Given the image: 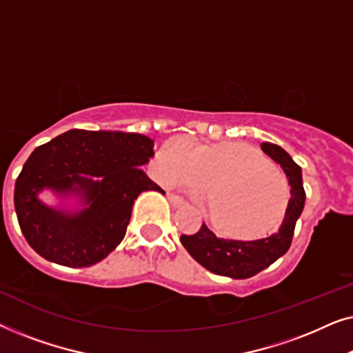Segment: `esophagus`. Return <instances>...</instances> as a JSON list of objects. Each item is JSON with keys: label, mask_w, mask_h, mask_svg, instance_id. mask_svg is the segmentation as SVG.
Returning a JSON list of instances; mask_svg holds the SVG:
<instances>
[{"label": "esophagus", "mask_w": 353, "mask_h": 353, "mask_svg": "<svg viewBox=\"0 0 353 353\" xmlns=\"http://www.w3.org/2000/svg\"><path fill=\"white\" fill-rule=\"evenodd\" d=\"M167 197H168V201H170V204L173 207H183V205H185V201H183L180 196L173 194V192H168Z\"/></svg>", "instance_id": "34e87169"}]
</instances>
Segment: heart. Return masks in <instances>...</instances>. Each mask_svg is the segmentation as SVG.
Segmentation results:
<instances>
[{"label": "heart", "instance_id": "1", "mask_svg": "<svg viewBox=\"0 0 353 353\" xmlns=\"http://www.w3.org/2000/svg\"><path fill=\"white\" fill-rule=\"evenodd\" d=\"M163 181L204 188V209L220 233L257 238L283 219L289 188L283 173L248 144H205L178 139L159 159Z\"/></svg>", "mask_w": 353, "mask_h": 353}]
</instances>
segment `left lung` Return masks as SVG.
I'll list each match as a JSON object with an SVG mask.
<instances>
[{
  "mask_svg": "<svg viewBox=\"0 0 353 353\" xmlns=\"http://www.w3.org/2000/svg\"><path fill=\"white\" fill-rule=\"evenodd\" d=\"M260 148L268 157L281 165L291 186V199L288 202L284 220L276 233L250 241L223 239L216 238L214 231L202 223L197 233L181 234L180 238L181 244L197 263L221 276L233 279L250 278L283 257L291 248L296 221L305 204L301 167L278 144L262 143Z\"/></svg>",
  "mask_w": 353,
  "mask_h": 353,
  "instance_id": "1",
  "label": "left lung"
}]
</instances>
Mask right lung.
I'll use <instances>...</instances> for the list:
<instances>
[{
  "mask_svg": "<svg viewBox=\"0 0 353 353\" xmlns=\"http://www.w3.org/2000/svg\"><path fill=\"white\" fill-rule=\"evenodd\" d=\"M154 141L139 133L69 130L41 144L23 163L14 207L30 248L50 262L83 268L101 262L122 243L137 197L163 192L141 165ZM51 189L79 195L83 210H54L37 194Z\"/></svg>",
  "mask_w": 353,
  "mask_h": 353,
  "instance_id": "1",
  "label": "right lung"
}]
</instances>
